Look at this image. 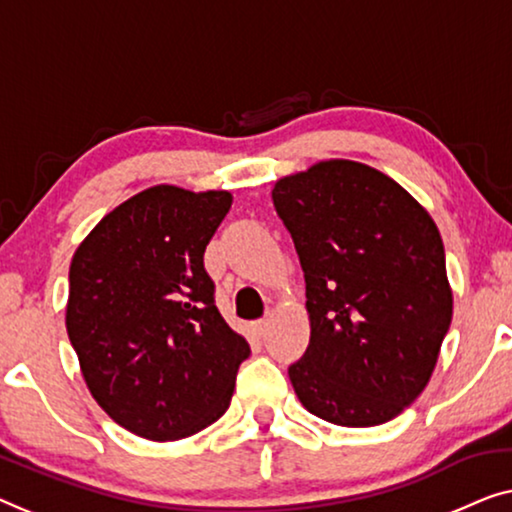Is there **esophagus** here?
<instances>
[{
	"instance_id": "1",
	"label": "esophagus",
	"mask_w": 512,
	"mask_h": 512,
	"mask_svg": "<svg viewBox=\"0 0 512 512\" xmlns=\"http://www.w3.org/2000/svg\"><path fill=\"white\" fill-rule=\"evenodd\" d=\"M249 330L254 332L256 337H263L265 330H268V318H258V321H251L249 323Z\"/></svg>"
}]
</instances>
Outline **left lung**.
I'll return each instance as SVG.
<instances>
[{"mask_svg": "<svg viewBox=\"0 0 512 512\" xmlns=\"http://www.w3.org/2000/svg\"><path fill=\"white\" fill-rule=\"evenodd\" d=\"M272 201L307 284L295 395L332 425H383L425 390L453 321L439 228L392 177L348 159L281 177Z\"/></svg>", "mask_w": 512, "mask_h": 512, "instance_id": "8db88e82", "label": "left lung"}]
</instances>
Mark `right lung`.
<instances>
[{
    "instance_id": "add662e5",
    "label": "right lung",
    "mask_w": 512,
    "mask_h": 512,
    "mask_svg": "<svg viewBox=\"0 0 512 512\" xmlns=\"http://www.w3.org/2000/svg\"><path fill=\"white\" fill-rule=\"evenodd\" d=\"M231 203L228 191L157 184L106 214L73 254L66 332L80 372L96 404L143 439L217 422L251 353L203 265Z\"/></svg>"
}]
</instances>
